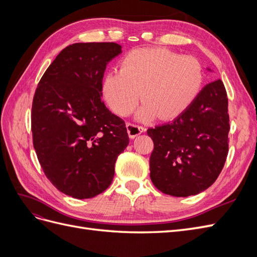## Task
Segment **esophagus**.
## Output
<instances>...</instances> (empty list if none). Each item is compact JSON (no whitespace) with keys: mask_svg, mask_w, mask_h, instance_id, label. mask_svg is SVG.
Masks as SVG:
<instances>
[{"mask_svg":"<svg viewBox=\"0 0 257 257\" xmlns=\"http://www.w3.org/2000/svg\"><path fill=\"white\" fill-rule=\"evenodd\" d=\"M126 130L131 139H134L136 136L141 135L144 133V132H146L145 127L135 125V124H132V123H126Z\"/></svg>","mask_w":257,"mask_h":257,"instance_id":"obj_1","label":"esophagus"}]
</instances>
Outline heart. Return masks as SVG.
<instances>
[{
  "label": "heart",
  "mask_w": 257,
  "mask_h": 257,
  "mask_svg": "<svg viewBox=\"0 0 257 257\" xmlns=\"http://www.w3.org/2000/svg\"><path fill=\"white\" fill-rule=\"evenodd\" d=\"M119 72H109L102 82L106 104L119 115L134 111L139 100H146L137 112L139 121L160 116L173 120L195 102L204 81L199 62L179 56L166 48H137L127 52Z\"/></svg>",
  "instance_id": "obj_1"
}]
</instances>
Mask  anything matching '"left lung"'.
Masks as SVG:
<instances>
[{
	"instance_id": "left-lung-1",
	"label": "left lung",
	"mask_w": 257,
	"mask_h": 257,
	"mask_svg": "<svg viewBox=\"0 0 257 257\" xmlns=\"http://www.w3.org/2000/svg\"><path fill=\"white\" fill-rule=\"evenodd\" d=\"M227 107L226 90L217 79L205 85L182 115L147 131L154 144L150 178L155 188L186 197L213 184L228 153Z\"/></svg>"
}]
</instances>
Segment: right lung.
<instances>
[{"mask_svg":"<svg viewBox=\"0 0 257 257\" xmlns=\"http://www.w3.org/2000/svg\"><path fill=\"white\" fill-rule=\"evenodd\" d=\"M115 43H77L62 50L43 75L32 105L33 145L44 173L77 199L110 185L116 158L130 143L125 123L102 100Z\"/></svg>","mask_w":257,"mask_h":257,"instance_id":"add662e5","label":"right lung"}]
</instances>
